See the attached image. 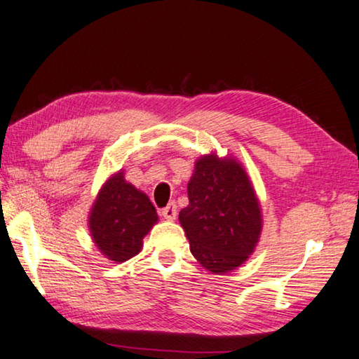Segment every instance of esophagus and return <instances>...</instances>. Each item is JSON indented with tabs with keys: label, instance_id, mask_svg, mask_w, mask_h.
I'll return each instance as SVG.
<instances>
[{
	"label": "esophagus",
	"instance_id": "obj_1",
	"mask_svg": "<svg viewBox=\"0 0 359 359\" xmlns=\"http://www.w3.org/2000/svg\"><path fill=\"white\" fill-rule=\"evenodd\" d=\"M161 215H163V217L168 221L175 219V216H177V205H175V202L168 203V205L161 210Z\"/></svg>",
	"mask_w": 359,
	"mask_h": 359
}]
</instances>
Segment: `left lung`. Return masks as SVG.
<instances>
[{
    "label": "left lung",
    "mask_w": 359,
    "mask_h": 359,
    "mask_svg": "<svg viewBox=\"0 0 359 359\" xmlns=\"http://www.w3.org/2000/svg\"><path fill=\"white\" fill-rule=\"evenodd\" d=\"M188 207L179 221L194 258L213 273L241 266L262 233V208L249 175L235 158L201 157L188 182Z\"/></svg>",
    "instance_id": "1"
}]
</instances>
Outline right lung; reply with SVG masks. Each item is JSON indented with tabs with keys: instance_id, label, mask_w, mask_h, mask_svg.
Instances as JSON below:
<instances>
[{
	"instance_id": "1",
	"label": "right lung",
	"mask_w": 359,
	"mask_h": 359,
	"mask_svg": "<svg viewBox=\"0 0 359 359\" xmlns=\"http://www.w3.org/2000/svg\"><path fill=\"white\" fill-rule=\"evenodd\" d=\"M157 221L149 198L126 182L123 171H119L97 193L88 227L101 254L111 262L123 263L142 250L143 238Z\"/></svg>"
}]
</instances>
